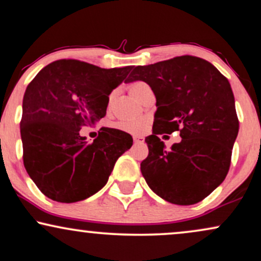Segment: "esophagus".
<instances>
[{
	"label": "esophagus",
	"instance_id": "obj_1",
	"mask_svg": "<svg viewBox=\"0 0 261 261\" xmlns=\"http://www.w3.org/2000/svg\"><path fill=\"white\" fill-rule=\"evenodd\" d=\"M143 141H144L143 136H141V135H135V136H134V142H136V143H142Z\"/></svg>",
	"mask_w": 261,
	"mask_h": 261
}]
</instances>
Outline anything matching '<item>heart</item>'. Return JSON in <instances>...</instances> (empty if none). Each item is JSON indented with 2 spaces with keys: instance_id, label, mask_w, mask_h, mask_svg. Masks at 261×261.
I'll use <instances>...</instances> for the list:
<instances>
[{
  "instance_id": "b5f03b06",
  "label": "heart",
  "mask_w": 261,
  "mask_h": 261,
  "mask_svg": "<svg viewBox=\"0 0 261 261\" xmlns=\"http://www.w3.org/2000/svg\"><path fill=\"white\" fill-rule=\"evenodd\" d=\"M144 86H147L146 83L142 81H135L130 85L131 95L135 96L139 93L140 90H142ZM146 126V121L142 119H130V120H121L115 124V127L122 131H128V133H141Z\"/></svg>"
}]
</instances>
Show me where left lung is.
<instances>
[{
    "mask_svg": "<svg viewBox=\"0 0 261 261\" xmlns=\"http://www.w3.org/2000/svg\"><path fill=\"white\" fill-rule=\"evenodd\" d=\"M142 80L155 95L153 134L141 172L150 190L166 202L191 205L225 180L240 122L228 80L205 59L181 56L136 67L128 83ZM180 130L170 150L159 139Z\"/></svg>",
    "mask_w": 261,
    "mask_h": 261,
    "instance_id": "1",
    "label": "left lung"
}]
</instances>
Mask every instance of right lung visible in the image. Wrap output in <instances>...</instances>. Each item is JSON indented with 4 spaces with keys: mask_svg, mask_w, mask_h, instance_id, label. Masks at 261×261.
Listing matches in <instances>:
<instances>
[{
    "mask_svg": "<svg viewBox=\"0 0 261 261\" xmlns=\"http://www.w3.org/2000/svg\"><path fill=\"white\" fill-rule=\"evenodd\" d=\"M131 67L103 69L75 59L46 65L28 85L20 136L24 166L46 197L61 203L84 200L108 181L133 137L102 127L92 143L80 136L106 115L109 95Z\"/></svg>",
    "mask_w": 261,
    "mask_h": 261,
    "instance_id": "right-lung-1",
    "label": "right lung"
}]
</instances>
